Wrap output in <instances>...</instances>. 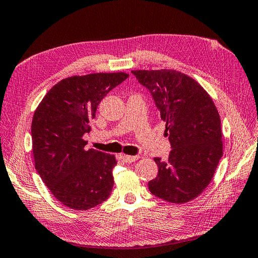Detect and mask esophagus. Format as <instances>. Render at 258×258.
<instances>
[{
  "label": "esophagus",
  "mask_w": 258,
  "mask_h": 258,
  "mask_svg": "<svg viewBox=\"0 0 258 258\" xmlns=\"http://www.w3.org/2000/svg\"><path fill=\"white\" fill-rule=\"evenodd\" d=\"M119 157H120L121 160L125 161V162H134L139 159L138 156H125V154H120Z\"/></svg>",
  "instance_id": "34e87169"
}]
</instances>
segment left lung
<instances>
[{
	"mask_svg": "<svg viewBox=\"0 0 258 258\" xmlns=\"http://www.w3.org/2000/svg\"><path fill=\"white\" fill-rule=\"evenodd\" d=\"M132 73L151 92L171 145L168 161L154 158L159 170L149 181V189L167 202H189L207 188L223 154L217 107L199 82L181 72Z\"/></svg>",
	"mask_w": 258,
	"mask_h": 258,
	"instance_id": "obj_1",
	"label": "left lung"
}]
</instances>
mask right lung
I'll list each match as a JSON object with an SVG mask.
<instances>
[{
	"label": "right lung",
	"instance_id": "1",
	"mask_svg": "<svg viewBox=\"0 0 258 258\" xmlns=\"http://www.w3.org/2000/svg\"><path fill=\"white\" fill-rule=\"evenodd\" d=\"M127 73L74 76L56 83L40 101L31 123L35 168L55 199L84 211L109 198L114 186L113 154L86 150L82 137L104 97Z\"/></svg>",
	"mask_w": 258,
	"mask_h": 258
}]
</instances>
